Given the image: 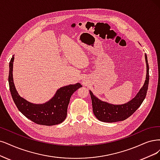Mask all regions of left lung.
<instances>
[{
    "label": "left lung",
    "mask_w": 160,
    "mask_h": 160,
    "mask_svg": "<svg viewBox=\"0 0 160 160\" xmlns=\"http://www.w3.org/2000/svg\"><path fill=\"white\" fill-rule=\"evenodd\" d=\"M146 62V78L143 87L137 95L131 101L123 105H113L101 101L90 91L92 98L93 112L94 115L99 121L105 122H114L124 121L131 116L142 103L148 91L149 83V66L147 55H145Z\"/></svg>",
    "instance_id": "left-lung-1"
}]
</instances>
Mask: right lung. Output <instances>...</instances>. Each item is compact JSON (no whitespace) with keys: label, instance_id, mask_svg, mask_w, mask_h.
Returning a JSON list of instances; mask_svg holds the SVG:
<instances>
[{"label":"right lung","instance_id":"obj_1","mask_svg":"<svg viewBox=\"0 0 160 160\" xmlns=\"http://www.w3.org/2000/svg\"><path fill=\"white\" fill-rule=\"evenodd\" d=\"M14 58L13 55L9 63L8 82L11 95L17 108L28 119L38 125L52 126L63 122L67 115L70 97L82 85L77 83L62 87L48 102L32 103L21 98L15 88L12 77Z\"/></svg>","mask_w":160,"mask_h":160}]
</instances>
